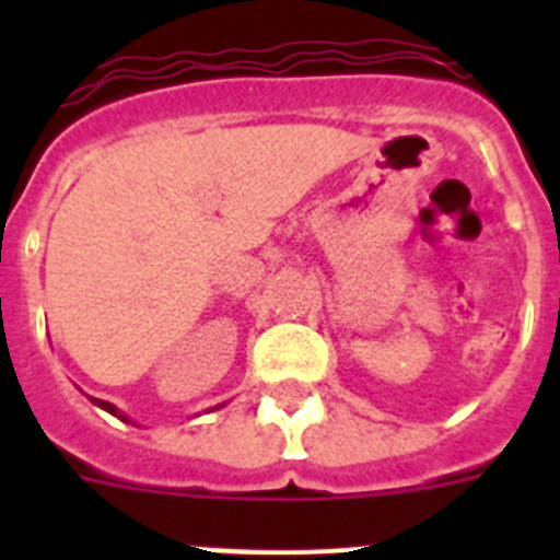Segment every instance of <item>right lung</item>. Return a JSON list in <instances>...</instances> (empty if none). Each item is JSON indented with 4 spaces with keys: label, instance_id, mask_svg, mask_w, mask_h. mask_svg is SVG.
I'll return each mask as SVG.
<instances>
[{
    "label": "right lung",
    "instance_id": "right-lung-1",
    "mask_svg": "<svg viewBox=\"0 0 560 560\" xmlns=\"http://www.w3.org/2000/svg\"><path fill=\"white\" fill-rule=\"evenodd\" d=\"M92 400H95V404H97V407H101V409H106V412H108V415H114V418H120V420H128V418H126V415H122V412H120V409L114 407V404H108V400H97V398H92Z\"/></svg>",
    "mask_w": 560,
    "mask_h": 560
}]
</instances>
